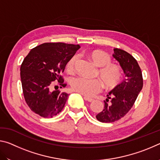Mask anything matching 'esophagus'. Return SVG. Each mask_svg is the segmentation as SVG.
Masks as SVG:
<instances>
[{
	"instance_id": "34e87169",
	"label": "esophagus",
	"mask_w": 160,
	"mask_h": 160,
	"mask_svg": "<svg viewBox=\"0 0 160 160\" xmlns=\"http://www.w3.org/2000/svg\"><path fill=\"white\" fill-rule=\"evenodd\" d=\"M84 99H85V101H88V102H92L94 101L93 99L90 98V97H84Z\"/></svg>"
}]
</instances>
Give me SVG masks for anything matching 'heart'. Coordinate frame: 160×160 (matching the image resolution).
<instances>
[{
  "label": "heart",
  "mask_w": 160,
  "mask_h": 160,
  "mask_svg": "<svg viewBox=\"0 0 160 160\" xmlns=\"http://www.w3.org/2000/svg\"><path fill=\"white\" fill-rule=\"evenodd\" d=\"M89 56L97 66L100 67L98 75L101 78L104 87L113 89L117 86L122 78V71L118 66L112 63V59L108 53L100 50L89 52ZM78 56L73 55L68 61L66 70L68 72H73L78 61ZM99 79H90L85 77L73 78L70 80L72 90L85 96H93L102 90L103 83Z\"/></svg>",
  "instance_id": "obj_1"
}]
</instances>
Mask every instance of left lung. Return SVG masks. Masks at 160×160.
<instances>
[{
	"mask_svg": "<svg viewBox=\"0 0 160 160\" xmlns=\"http://www.w3.org/2000/svg\"><path fill=\"white\" fill-rule=\"evenodd\" d=\"M113 51V57L120 64L126 78L109 92L104 101V109L97 114V119L102 123L114 122L123 117L133 106L143 85L141 69L137 61L120 48H116Z\"/></svg>",
	"mask_w": 160,
	"mask_h": 160,
	"instance_id": "obj_1",
	"label": "left lung"
}]
</instances>
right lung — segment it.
Returning <instances> with one entry per match:
<instances>
[{"label":"right lung","instance_id":"add662e5","mask_svg":"<svg viewBox=\"0 0 160 160\" xmlns=\"http://www.w3.org/2000/svg\"><path fill=\"white\" fill-rule=\"evenodd\" d=\"M80 47L61 42L44 43L29 51L21 65L20 78L25 99L32 112L50 118L63 109L69 94L53 90V81L58 80L61 88L66 86L61 74Z\"/></svg>","mask_w":160,"mask_h":160}]
</instances>
